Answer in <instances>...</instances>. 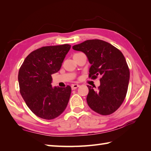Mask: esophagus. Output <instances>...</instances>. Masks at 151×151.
<instances>
[{
    "mask_svg": "<svg viewBox=\"0 0 151 151\" xmlns=\"http://www.w3.org/2000/svg\"><path fill=\"white\" fill-rule=\"evenodd\" d=\"M79 86V85H76V84L72 85H71V87H72V90H75V89H76L77 88H78Z\"/></svg>",
    "mask_w": 151,
    "mask_h": 151,
    "instance_id": "esophagus-1",
    "label": "esophagus"
}]
</instances>
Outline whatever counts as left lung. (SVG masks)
Returning a JSON list of instances; mask_svg holds the SVG:
<instances>
[{
    "label": "left lung",
    "mask_w": 151,
    "mask_h": 151,
    "mask_svg": "<svg viewBox=\"0 0 151 151\" xmlns=\"http://www.w3.org/2000/svg\"><path fill=\"white\" fill-rule=\"evenodd\" d=\"M72 48L84 52L88 58L92 65L89 78L101 77L97 90L87 86L90 108L101 115L111 114L122 105L128 90L130 71L125 57L115 46L99 39L87 40Z\"/></svg>",
    "instance_id": "obj_1"
}]
</instances>
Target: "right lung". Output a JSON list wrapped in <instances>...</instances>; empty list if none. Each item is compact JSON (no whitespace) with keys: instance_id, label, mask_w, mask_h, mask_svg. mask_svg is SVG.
I'll list each match as a JSON object with an SVG mask.
<instances>
[{"instance_id":"add662e5","label":"right lung","mask_w":151,"mask_h":151,"mask_svg":"<svg viewBox=\"0 0 151 151\" xmlns=\"http://www.w3.org/2000/svg\"><path fill=\"white\" fill-rule=\"evenodd\" d=\"M70 45L43 46L26 57L19 69L20 93L28 108L39 118L53 119L64 112L71 87H52V75L60 70Z\"/></svg>"}]
</instances>
